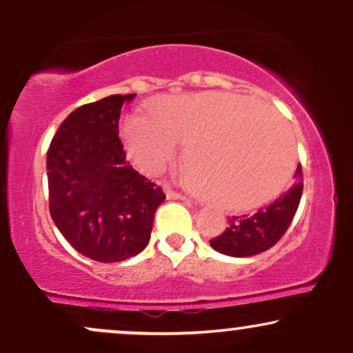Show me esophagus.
<instances>
[{
    "instance_id": "34e87169",
    "label": "esophagus",
    "mask_w": 353,
    "mask_h": 353,
    "mask_svg": "<svg viewBox=\"0 0 353 353\" xmlns=\"http://www.w3.org/2000/svg\"><path fill=\"white\" fill-rule=\"evenodd\" d=\"M165 196H168V199H181V201H184V199H188V197L185 196H182L181 192H176V190H172V189H165Z\"/></svg>"
}]
</instances>
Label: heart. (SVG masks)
Segmentation results:
<instances>
[{"label": "heart", "instance_id": "obj_1", "mask_svg": "<svg viewBox=\"0 0 353 353\" xmlns=\"http://www.w3.org/2000/svg\"><path fill=\"white\" fill-rule=\"evenodd\" d=\"M121 136L129 159L145 174L165 171L185 144V182L205 201L232 210L274 197L295 161L283 117L232 92L164 96L149 106V117H125Z\"/></svg>", "mask_w": 353, "mask_h": 353}]
</instances>
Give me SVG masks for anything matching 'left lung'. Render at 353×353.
<instances>
[{
    "instance_id": "obj_1",
    "label": "left lung",
    "mask_w": 353,
    "mask_h": 353,
    "mask_svg": "<svg viewBox=\"0 0 353 353\" xmlns=\"http://www.w3.org/2000/svg\"><path fill=\"white\" fill-rule=\"evenodd\" d=\"M294 177L292 188L287 189L269 205L249 216L230 217L229 228H225L221 236L210 239L212 249L232 257H249L277 244L289 229L301 202L303 190L301 165Z\"/></svg>"
}]
</instances>
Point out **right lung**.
Here are the masks:
<instances>
[{"label":"right lung","instance_id":"add662e5","mask_svg":"<svg viewBox=\"0 0 353 353\" xmlns=\"http://www.w3.org/2000/svg\"><path fill=\"white\" fill-rule=\"evenodd\" d=\"M134 96L112 94L74 109L46 157L56 228L79 254L106 264L134 257L148 245L154 214L165 199L159 185L125 161L119 117Z\"/></svg>","mask_w":353,"mask_h":353}]
</instances>
